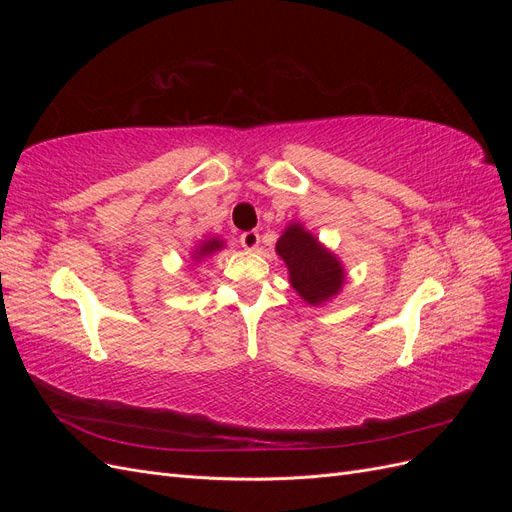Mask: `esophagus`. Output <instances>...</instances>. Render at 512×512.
<instances>
[{"label": "esophagus", "mask_w": 512, "mask_h": 512, "mask_svg": "<svg viewBox=\"0 0 512 512\" xmlns=\"http://www.w3.org/2000/svg\"><path fill=\"white\" fill-rule=\"evenodd\" d=\"M241 245L245 247V250H256V247H258V243H260V235H258V232L256 230H247V232H243V235H241Z\"/></svg>", "instance_id": "1"}]
</instances>
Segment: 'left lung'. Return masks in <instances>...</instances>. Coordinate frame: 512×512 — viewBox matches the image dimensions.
<instances>
[{
  "instance_id": "8db88e82",
  "label": "left lung",
  "mask_w": 512,
  "mask_h": 512,
  "mask_svg": "<svg viewBox=\"0 0 512 512\" xmlns=\"http://www.w3.org/2000/svg\"><path fill=\"white\" fill-rule=\"evenodd\" d=\"M275 252L286 262L290 286L309 305H322L339 294L346 280L342 260L327 250L303 224L290 222Z\"/></svg>"
}]
</instances>
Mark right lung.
Masks as SVG:
<instances>
[{"label": "right lung", "instance_id": "right-lung-1", "mask_svg": "<svg viewBox=\"0 0 512 512\" xmlns=\"http://www.w3.org/2000/svg\"><path fill=\"white\" fill-rule=\"evenodd\" d=\"M222 247H224V241H222V239H218V237L205 239L203 243H200V245L196 247L194 254H192V258H194V260H203V258H207V256L215 254L218 250H222Z\"/></svg>", "mask_w": 512, "mask_h": 512}]
</instances>
